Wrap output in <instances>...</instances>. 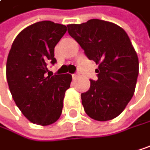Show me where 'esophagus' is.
I'll return each instance as SVG.
<instances>
[{"instance_id": "obj_1", "label": "esophagus", "mask_w": 150, "mask_h": 150, "mask_svg": "<svg viewBox=\"0 0 150 150\" xmlns=\"http://www.w3.org/2000/svg\"><path fill=\"white\" fill-rule=\"evenodd\" d=\"M77 76H78V73H76V74H72V77H73V79H76Z\"/></svg>"}]
</instances>
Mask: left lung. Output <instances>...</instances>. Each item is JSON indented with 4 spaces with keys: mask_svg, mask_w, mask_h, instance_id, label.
Returning <instances> with one entry per match:
<instances>
[{
    "mask_svg": "<svg viewBox=\"0 0 150 150\" xmlns=\"http://www.w3.org/2000/svg\"><path fill=\"white\" fill-rule=\"evenodd\" d=\"M67 32L90 60L98 64V80L81 94L85 113L97 121L119 115L132 100L139 74V59L125 31L117 25L90 19L67 25Z\"/></svg>",
    "mask_w": 150,
    "mask_h": 150,
    "instance_id": "1",
    "label": "left lung"
}]
</instances>
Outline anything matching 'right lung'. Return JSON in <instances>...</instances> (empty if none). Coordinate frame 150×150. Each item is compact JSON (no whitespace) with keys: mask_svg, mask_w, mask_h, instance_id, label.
Here are the masks:
<instances>
[{"mask_svg":"<svg viewBox=\"0 0 150 150\" xmlns=\"http://www.w3.org/2000/svg\"><path fill=\"white\" fill-rule=\"evenodd\" d=\"M67 32V26L41 21L25 28L9 50L6 76L12 98L22 114L32 123L49 125L62 113L69 74L48 76L47 66L54 65V48Z\"/></svg>","mask_w":150,"mask_h":150,"instance_id":"add662e5","label":"right lung"}]
</instances>
